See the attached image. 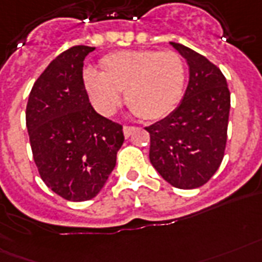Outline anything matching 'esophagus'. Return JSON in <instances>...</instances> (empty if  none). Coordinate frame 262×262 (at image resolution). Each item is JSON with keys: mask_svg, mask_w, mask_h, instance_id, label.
I'll use <instances>...</instances> for the list:
<instances>
[{"mask_svg": "<svg viewBox=\"0 0 262 262\" xmlns=\"http://www.w3.org/2000/svg\"><path fill=\"white\" fill-rule=\"evenodd\" d=\"M133 131H134V127H128V125H124V127H123V133H124L125 138H128L129 135L133 134Z\"/></svg>", "mask_w": 262, "mask_h": 262, "instance_id": "34e87169", "label": "esophagus"}]
</instances>
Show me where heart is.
<instances>
[{"label":"heart","mask_w":262,"mask_h":262,"mask_svg":"<svg viewBox=\"0 0 262 262\" xmlns=\"http://www.w3.org/2000/svg\"><path fill=\"white\" fill-rule=\"evenodd\" d=\"M101 72L86 71L84 86L91 102L103 116L120 105L121 93L134 115L160 120L178 106L186 86V68L172 50H119L99 60Z\"/></svg>","instance_id":"b5f03b06"}]
</instances>
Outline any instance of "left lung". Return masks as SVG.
Here are the masks:
<instances>
[{
  "instance_id": "left-lung-1",
  "label": "left lung",
  "mask_w": 262,
  "mask_h": 262,
  "mask_svg": "<svg viewBox=\"0 0 262 262\" xmlns=\"http://www.w3.org/2000/svg\"><path fill=\"white\" fill-rule=\"evenodd\" d=\"M187 61L188 84L179 106L146 127L150 163L173 187L204 186L224 157L230 90L222 71L184 45L169 42Z\"/></svg>"
}]
</instances>
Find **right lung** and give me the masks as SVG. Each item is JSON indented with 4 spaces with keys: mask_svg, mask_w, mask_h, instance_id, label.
<instances>
[{
    "mask_svg": "<svg viewBox=\"0 0 262 262\" xmlns=\"http://www.w3.org/2000/svg\"><path fill=\"white\" fill-rule=\"evenodd\" d=\"M94 49L79 45L54 58L34 83L26 109L40 178L74 202L102 190L124 142L123 127L95 112L89 101L83 61Z\"/></svg>",
    "mask_w": 262,
    "mask_h": 262,
    "instance_id": "add662e5",
    "label": "right lung"
}]
</instances>
